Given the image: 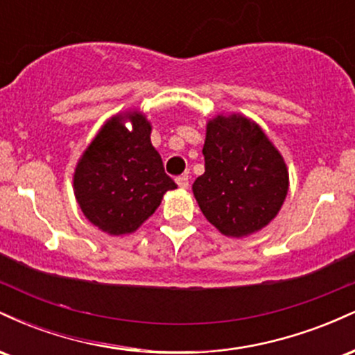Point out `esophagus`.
<instances>
[{"label": "esophagus", "instance_id": "esophagus-1", "mask_svg": "<svg viewBox=\"0 0 355 355\" xmlns=\"http://www.w3.org/2000/svg\"><path fill=\"white\" fill-rule=\"evenodd\" d=\"M177 185L180 187V189H189V175H180V177H177Z\"/></svg>", "mask_w": 355, "mask_h": 355}]
</instances>
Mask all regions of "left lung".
Instances as JSON below:
<instances>
[{
  "label": "left lung",
  "mask_w": 355,
  "mask_h": 355,
  "mask_svg": "<svg viewBox=\"0 0 355 355\" xmlns=\"http://www.w3.org/2000/svg\"><path fill=\"white\" fill-rule=\"evenodd\" d=\"M202 153L205 173L191 190L220 234L247 237L277 217L288 191L287 165L255 121L239 113L215 116Z\"/></svg>",
  "instance_id": "obj_1"
}]
</instances>
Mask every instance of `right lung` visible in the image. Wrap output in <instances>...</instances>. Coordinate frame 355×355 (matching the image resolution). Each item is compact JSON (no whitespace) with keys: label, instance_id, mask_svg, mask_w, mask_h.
<instances>
[{"label":"right lung","instance_id":"obj_1","mask_svg":"<svg viewBox=\"0 0 355 355\" xmlns=\"http://www.w3.org/2000/svg\"><path fill=\"white\" fill-rule=\"evenodd\" d=\"M132 121V130L124 121ZM152 125L144 113H118L101 126L73 175L81 211L110 235L135 232L152 217L168 190L177 189L153 148Z\"/></svg>","mask_w":355,"mask_h":355}]
</instances>
